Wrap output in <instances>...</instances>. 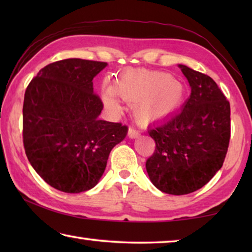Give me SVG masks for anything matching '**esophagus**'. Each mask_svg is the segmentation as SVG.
<instances>
[{
    "mask_svg": "<svg viewBox=\"0 0 252 252\" xmlns=\"http://www.w3.org/2000/svg\"><path fill=\"white\" fill-rule=\"evenodd\" d=\"M140 135V132L136 131L134 127H129V131H127V136L131 139H135Z\"/></svg>",
    "mask_w": 252,
    "mask_h": 252,
    "instance_id": "obj_1",
    "label": "esophagus"
}]
</instances>
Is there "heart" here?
Masks as SVG:
<instances>
[{
  "mask_svg": "<svg viewBox=\"0 0 252 252\" xmlns=\"http://www.w3.org/2000/svg\"><path fill=\"white\" fill-rule=\"evenodd\" d=\"M117 95L132 105L142 125L161 122L176 114L186 100V89L171 74L159 71L130 70L121 74L114 88L104 87L102 100L112 111L120 110Z\"/></svg>",
  "mask_w": 252,
  "mask_h": 252,
  "instance_id": "obj_1",
  "label": "heart"
}]
</instances>
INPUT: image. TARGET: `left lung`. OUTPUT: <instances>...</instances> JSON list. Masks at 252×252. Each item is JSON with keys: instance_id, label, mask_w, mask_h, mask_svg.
<instances>
[{"instance_id": "obj_1", "label": "left lung", "mask_w": 252, "mask_h": 252, "mask_svg": "<svg viewBox=\"0 0 252 252\" xmlns=\"http://www.w3.org/2000/svg\"><path fill=\"white\" fill-rule=\"evenodd\" d=\"M191 87L180 113L149 129L156 150L146 162L153 186L182 195L199 190L222 167L230 140V103L210 76L179 64Z\"/></svg>"}]
</instances>
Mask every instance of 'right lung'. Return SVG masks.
Returning a JSON list of instances; mask_svg holds the SVG:
<instances>
[{
	"label": "right lung",
	"instance_id": "obj_1",
	"mask_svg": "<svg viewBox=\"0 0 252 252\" xmlns=\"http://www.w3.org/2000/svg\"><path fill=\"white\" fill-rule=\"evenodd\" d=\"M105 62L66 59L39 71L23 103V144L30 163L60 191L92 189L103 174L112 149L127 126L100 120L103 103L92 80Z\"/></svg>",
	"mask_w": 252,
	"mask_h": 252
}]
</instances>
